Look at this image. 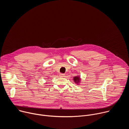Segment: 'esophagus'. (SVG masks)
Wrapping results in <instances>:
<instances>
[{
  "instance_id": "esophagus-1",
  "label": "esophagus",
  "mask_w": 129,
  "mask_h": 129,
  "mask_svg": "<svg viewBox=\"0 0 129 129\" xmlns=\"http://www.w3.org/2000/svg\"><path fill=\"white\" fill-rule=\"evenodd\" d=\"M61 77H65V74H63V73H61L59 75Z\"/></svg>"
}]
</instances>
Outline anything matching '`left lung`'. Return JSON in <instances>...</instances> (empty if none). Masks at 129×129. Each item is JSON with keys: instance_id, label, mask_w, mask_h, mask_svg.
<instances>
[{"instance_id": "8db88e82", "label": "left lung", "mask_w": 129, "mask_h": 129, "mask_svg": "<svg viewBox=\"0 0 129 129\" xmlns=\"http://www.w3.org/2000/svg\"><path fill=\"white\" fill-rule=\"evenodd\" d=\"M73 81H74V82L77 84L78 85H79L81 82V78L80 77V76H75V77H73Z\"/></svg>"}]
</instances>
